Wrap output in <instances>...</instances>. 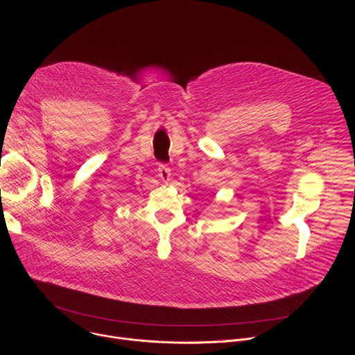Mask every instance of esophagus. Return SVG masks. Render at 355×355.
<instances>
[{
    "mask_svg": "<svg viewBox=\"0 0 355 355\" xmlns=\"http://www.w3.org/2000/svg\"><path fill=\"white\" fill-rule=\"evenodd\" d=\"M159 177H160L164 182L170 181V178H171V168H170L167 164H160V166H159Z\"/></svg>",
    "mask_w": 355,
    "mask_h": 355,
    "instance_id": "esophagus-1",
    "label": "esophagus"
}]
</instances>
